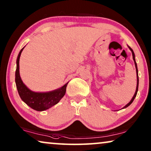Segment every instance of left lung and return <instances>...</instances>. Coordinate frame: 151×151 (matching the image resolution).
<instances>
[{
  "label": "left lung",
  "mask_w": 151,
  "mask_h": 151,
  "mask_svg": "<svg viewBox=\"0 0 151 151\" xmlns=\"http://www.w3.org/2000/svg\"><path fill=\"white\" fill-rule=\"evenodd\" d=\"M128 47H129L130 50L131 51V52H132V55H133V60H134V63H135V69H136V74H137V86H136V90H135V94H134V96H133V98H132V99H131V101H130V102H129V103H128L127 104H126L125 106H124L122 109H125V108H127V107L129 106V105H131V103L133 102L134 99L135 98L136 96H137V91H138V86H139V77H138V70H137V63H136V61H135V53H134L133 51V49H132L131 48V47H130L129 46H128Z\"/></svg>",
  "instance_id": "left-lung-1"
}]
</instances>
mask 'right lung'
<instances>
[{"instance_id":"right-lung-1","label":"right lung","mask_w":151,"mask_h":151,"mask_svg":"<svg viewBox=\"0 0 151 151\" xmlns=\"http://www.w3.org/2000/svg\"><path fill=\"white\" fill-rule=\"evenodd\" d=\"M24 47L18 53L16 60L15 82L18 94L23 102L31 108L38 111H43L58 104L65 95L68 82L60 88L48 92H35L30 90L22 81L20 76L19 60Z\"/></svg>"}]
</instances>
